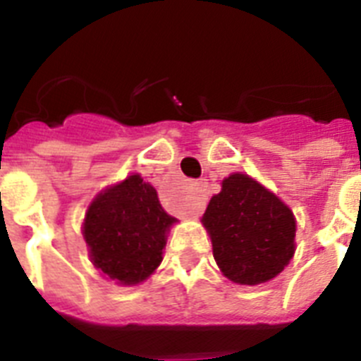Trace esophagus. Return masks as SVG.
Wrapping results in <instances>:
<instances>
[{
    "instance_id": "1",
    "label": "esophagus",
    "mask_w": 361,
    "mask_h": 361,
    "mask_svg": "<svg viewBox=\"0 0 361 361\" xmlns=\"http://www.w3.org/2000/svg\"><path fill=\"white\" fill-rule=\"evenodd\" d=\"M191 199L188 202V209H190L191 215H199L200 212L206 206V190H204L202 183H193L191 184Z\"/></svg>"
}]
</instances>
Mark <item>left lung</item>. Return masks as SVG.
Masks as SVG:
<instances>
[{"label": "left lung", "mask_w": 361, "mask_h": 361, "mask_svg": "<svg viewBox=\"0 0 361 361\" xmlns=\"http://www.w3.org/2000/svg\"><path fill=\"white\" fill-rule=\"evenodd\" d=\"M202 222L213 257L231 282L255 286L275 279L295 253V216L279 197L253 178L233 173L222 180Z\"/></svg>", "instance_id": "8db88e82"}]
</instances>
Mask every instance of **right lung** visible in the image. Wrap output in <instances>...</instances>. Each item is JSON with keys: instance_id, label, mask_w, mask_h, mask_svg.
I'll list each match as a JSON object with an SVG mask.
<instances>
[{"instance_id": "add662e5", "label": "right lung", "mask_w": 361, "mask_h": 361, "mask_svg": "<svg viewBox=\"0 0 361 361\" xmlns=\"http://www.w3.org/2000/svg\"><path fill=\"white\" fill-rule=\"evenodd\" d=\"M173 222L153 186L139 175H130L92 202L82 235L94 266L111 280L130 286L157 269L166 231Z\"/></svg>"}]
</instances>
